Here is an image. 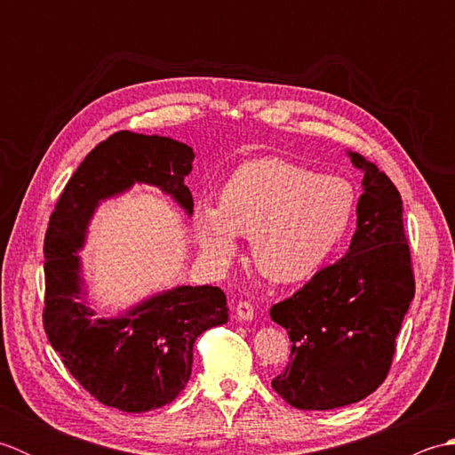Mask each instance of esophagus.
<instances>
[{
  "instance_id": "1",
  "label": "esophagus",
  "mask_w": 455,
  "mask_h": 455,
  "mask_svg": "<svg viewBox=\"0 0 455 455\" xmlns=\"http://www.w3.org/2000/svg\"><path fill=\"white\" fill-rule=\"evenodd\" d=\"M236 316L240 318V321H252L254 318V307L246 303V301H240L236 305Z\"/></svg>"
}]
</instances>
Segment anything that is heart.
Listing matches in <instances>:
<instances>
[{
  "label": "heart",
  "instance_id": "1",
  "mask_svg": "<svg viewBox=\"0 0 455 455\" xmlns=\"http://www.w3.org/2000/svg\"><path fill=\"white\" fill-rule=\"evenodd\" d=\"M357 193L340 176L283 158H258L238 166L220 189L219 205L193 211L196 240L212 266L238 254V238L250 236L258 272L275 283L316 274L342 244L355 215Z\"/></svg>",
  "mask_w": 455,
  "mask_h": 455
}]
</instances>
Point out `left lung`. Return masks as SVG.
I'll return each instance as SVG.
<instances>
[{"label": "left lung", "mask_w": 455, "mask_h": 455, "mask_svg": "<svg viewBox=\"0 0 455 455\" xmlns=\"http://www.w3.org/2000/svg\"><path fill=\"white\" fill-rule=\"evenodd\" d=\"M346 154L363 173L350 250L269 311L293 342L272 387L301 411L340 409L379 387L414 297L399 191L373 162Z\"/></svg>", "instance_id": "left-lung-1"}]
</instances>
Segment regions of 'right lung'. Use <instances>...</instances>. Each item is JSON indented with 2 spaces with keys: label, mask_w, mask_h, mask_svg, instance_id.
I'll return each instance as SVG.
<instances>
[{
  "label": "right lung",
  "mask_w": 455,
  "mask_h": 455,
  "mask_svg": "<svg viewBox=\"0 0 455 455\" xmlns=\"http://www.w3.org/2000/svg\"><path fill=\"white\" fill-rule=\"evenodd\" d=\"M191 147L158 134L115 132L98 144L66 183L44 236V331L76 381L100 403L147 412L186 387L193 344L207 328L228 321L227 297L212 285H176L100 315L90 301L80 252L101 203L134 186L158 188L193 215L186 176Z\"/></svg>",
  "instance_id": "obj_1"
}]
</instances>
